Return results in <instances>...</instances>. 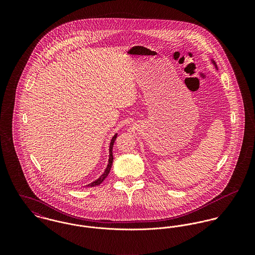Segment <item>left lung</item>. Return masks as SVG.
<instances>
[{"mask_svg": "<svg viewBox=\"0 0 255 255\" xmlns=\"http://www.w3.org/2000/svg\"><path fill=\"white\" fill-rule=\"evenodd\" d=\"M211 63H212V64L215 66V68L218 70V68H217V65H216V63H215V61H214L213 59H211Z\"/></svg>", "mask_w": 255, "mask_h": 255, "instance_id": "obj_1", "label": "left lung"}]
</instances>
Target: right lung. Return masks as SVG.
<instances>
[{"label": "right lung", "mask_w": 255, "mask_h": 255, "mask_svg": "<svg viewBox=\"0 0 255 255\" xmlns=\"http://www.w3.org/2000/svg\"><path fill=\"white\" fill-rule=\"evenodd\" d=\"M117 135H118V133H116L113 137H112V139H111V143H110V148H109V161H108V165H107V168L105 169V171H104V173L96 180V181H94V182H91V183H88L87 185H85V186H96V185H99L100 183H102V182L107 178V176L109 175L110 171H111V167H112V164H113V160H114V157H113V145H114V143H115V141H116V138H117Z\"/></svg>", "instance_id": "add662e5"}]
</instances>
